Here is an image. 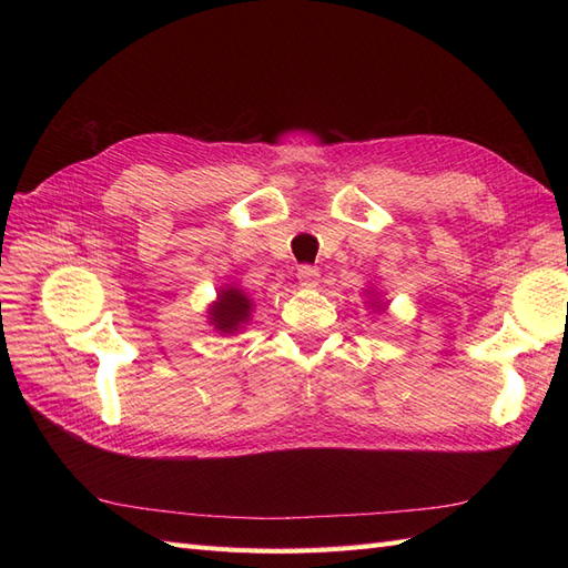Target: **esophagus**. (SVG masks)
<instances>
[{"instance_id":"esophagus-1","label":"esophagus","mask_w":568,"mask_h":568,"mask_svg":"<svg viewBox=\"0 0 568 568\" xmlns=\"http://www.w3.org/2000/svg\"><path fill=\"white\" fill-rule=\"evenodd\" d=\"M298 284L303 288H315L320 284V270L313 267V265L298 267Z\"/></svg>"}]
</instances>
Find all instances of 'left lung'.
Listing matches in <instances>:
<instances>
[{
	"label": "left lung",
	"mask_w": 568,
	"mask_h": 568,
	"mask_svg": "<svg viewBox=\"0 0 568 568\" xmlns=\"http://www.w3.org/2000/svg\"><path fill=\"white\" fill-rule=\"evenodd\" d=\"M376 307H379V305H376ZM382 311H384V305H382Z\"/></svg>",
	"instance_id": "8db88e82"
}]
</instances>
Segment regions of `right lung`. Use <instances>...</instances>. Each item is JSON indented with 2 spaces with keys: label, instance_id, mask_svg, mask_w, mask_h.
I'll list each match as a JSON object with an SVG mask.
<instances>
[{
  "label": "right lung",
  "instance_id": "obj_1",
  "mask_svg": "<svg viewBox=\"0 0 568 568\" xmlns=\"http://www.w3.org/2000/svg\"><path fill=\"white\" fill-rule=\"evenodd\" d=\"M253 311V301L242 288L225 286L220 288L217 301L209 307V320L217 334H236L248 322Z\"/></svg>",
  "mask_w": 568,
  "mask_h": 568
}]
</instances>
